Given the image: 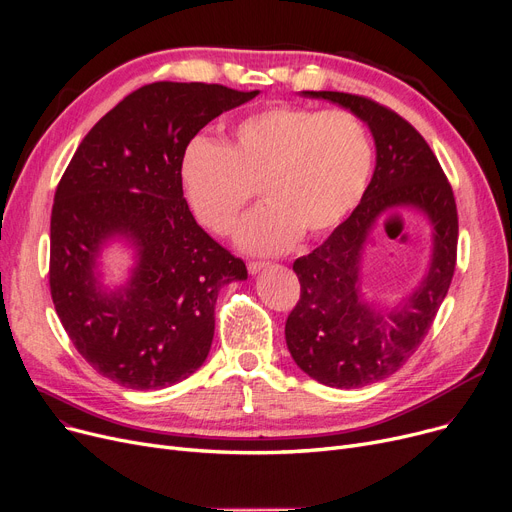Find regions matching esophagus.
Masks as SVG:
<instances>
[{
  "mask_svg": "<svg viewBox=\"0 0 512 512\" xmlns=\"http://www.w3.org/2000/svg\"><path fill=\"white\" fill-rule=\"evenodd\" d=\"M247 267H249V274L255 276V274H259L261 270H265V267H270V263H265V261H251Z\"/></svg>",
  "mask_w": 512,
  "mask_h": 512,
  "instance_id": "1",
  "label": "esophagus"
}]
</instances>
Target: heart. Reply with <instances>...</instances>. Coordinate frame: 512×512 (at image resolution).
I'll return each instance as SVG.
<instances>
[{"label":"heart","mask_w":512,"mask_h":512,"mask_svg":"<svg viewBox=\"0 0 512 512\" xmlns=\"http://www.w3.org/2000/svg\"><path fill=\"white\" fill-rule=\"evenodd\" d=\"M371 141L344 110L311 112L278 103L232 126L226 145L199 137L182 155L180 178L199 222L228 234L255 186L265 203L236 230V245L257 255L290 249L303 230L336 228L365 195Z\"/></svg>","instance_id":"obj_1"}]
</instances>
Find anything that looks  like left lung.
Instances as JSON below:
<instances>
[{
	"mask_svg": "<svg viewBox=\"0 0 512 512\" xmlns=\"http://www.w3.org/2000/svg\"><path fill=\"white\" fill-rule=\"evenodd\" d=\"M367 124L375 170L355 211L324 245L294 261L301 299L286 319V346L309 378L330 388H361L398 371L417 351L446 297L456 265L459 218L452 188L421 134L388 107L338 91H303ZM415 210L433 226V255L420 284L392 308L362 288V255L388 212Z\"/></svg>",
	"mask_w": 512,
	"mask_h": 512,
	"instance_id": "left-lung-1",
	"label": "left lung"
}]
</instances>
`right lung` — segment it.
I'll use <instances>...</instances> for the list:
<instances>
[{"mask_svg":"<svg viewBox=\"0 0 512 512\" xmlns=\"http://www.w3.org/2000/svg\"><path fill=\"white\" fill-rule=\"evenodd\" d=\"M259 91L153 83L124 97L78 145L51 209L49 288L76 351L132 390H161L207 359L215 301L247 280L242 259L193 218L180 164L195 134ZM133 251L122 285L102 282V253Z\"/></svg>","mask_w":512,"mask_h":512,"instance_id":"add662e5","label":"right lung"}]
</instances>
